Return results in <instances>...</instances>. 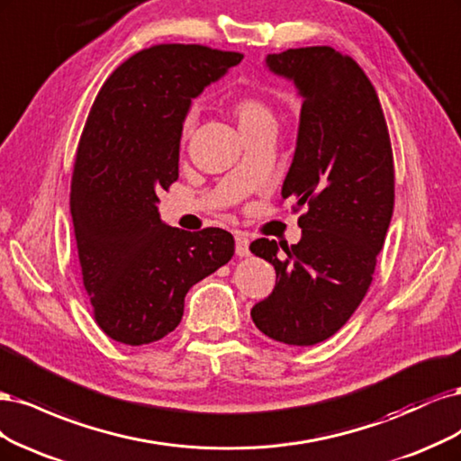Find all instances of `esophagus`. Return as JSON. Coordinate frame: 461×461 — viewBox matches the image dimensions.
Instances as JSON below:
<instances>
[{"instance_id":"obj_1","label":"esophagus","mask_w":461,"mask_h":461,"mask_svg":"<svg viewBox=\"0 0 461 461\" xmlns=\"http://www.w3.org/2000/svg\"><path fill=\"white\" fill-rule=\"evenodd\" d=\"M235 255L237 257H249V237L245 233H235Z\"/></svg>"}]
</instances>
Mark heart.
Instances as JSON below:
<instances>
[{
    "label": "heart",
    "instance_id": "heart-1",
    "mask_svg": "<svg viewBox=\"0 0 461 461\" xmlns=\"http://www.w3.org/2000/svg\"><path fill=\"white\" fill-rule=\"evenodd\" d=\"M230 111L233 114V118L241 128L258 124V122H266V121H274L272 109L266 105V103L260 97L255 95H240L231 101ZM193 122H195V114L189 113L184 121V136L191 131Z\"/></svg>",
    "mask_w": 461,
    "mask_h": 461
}]
</instances>
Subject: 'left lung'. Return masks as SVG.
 <instances>
[{"label":"left lung","mask_w":461,"mask_h":461,"mask_svg":"<svg viewBox=\"0 0 461 461\" xmlns=\"http://www.w3.org/2000/svg\"><path fill=\"white\" fill-rule=\"evenodd\" d=\"M266 67L303 97L281 197L306 212L296 245L250 243L276 268L272 294L250 316L270 339L310 347L343 328L369 289L394 206L393 149L375 87L348 55L299 48Z\"/></svg>","instance_id":"1"}]
</instances>
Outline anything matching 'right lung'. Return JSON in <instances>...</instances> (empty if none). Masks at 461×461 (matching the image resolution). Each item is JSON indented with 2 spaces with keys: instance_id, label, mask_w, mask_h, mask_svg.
Wrapping results in <instances>:
<instances>
[{
  "instance_id": "obj_1",
  "label": "right lung",
  "mask_w": 461,
  "mask_h": 461,
  "mask_svg": "<svg viewBox=\"0 0 461 461\" xmlns=\"http://www.w3.org/2000/svg\"><path fill=\"white\" fill-rule=\"evenodd\" d=\"M241 59L162 43L131 55L94 101L74 162L70 214L95 321L118 343L149 345L174 331L187 291L233 257L231 233L172 228L157 203L177 180L191 99Z\"/></svg>"
}]
</instances>
